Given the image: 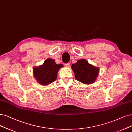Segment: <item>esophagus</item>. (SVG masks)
Wrapping results in <instances>:
<instances>
[{"label":"esophagus","mask_w":132,"mask_h":132,"mask_svg":"<svg viewBox=\"0 0 132 132\" xmlns=\"http://www.w3.org/2000/svg\"><path fill=\"white\" fill-rule=\"evenodd\" d=\"M65 67H70V63H66V64H65Z\"/></svg>","instance_id":"1"}]
</instances>
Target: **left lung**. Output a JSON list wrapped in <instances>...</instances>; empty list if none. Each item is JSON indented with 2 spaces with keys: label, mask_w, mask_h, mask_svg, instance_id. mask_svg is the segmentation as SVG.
Returning a JSON list of instances; mask_svg holds the SVG:
<instances>
[{
  "label": "left lung",
  "mask_w": 132,
  "mask_h": 132,
  "mask_svg": "<svg viewBox=\"0 0 132 132\" xmlns=\"http://www.w3.org/2000/svg\"><path fill=\"white\" fill-rule=\"evenodd\" d=\"M71 69L76 80L86 84L95 81L99 72L98 68L90 64L85 59L79 60L75 64H72Z\"/></svg>",
  "instance_id": "obj_1"
}]
</instances>
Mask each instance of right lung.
Instances as JSON below:
<instances>
[{
  "mask_svg": "<svg viewBox=\"0 0 132 132\" xmlns=\"http://www.w3.org/2000/svg\"><path fill=\"white\" fill-rule=\"evenodd\" d=\"M63 67L62 64H57L54 60L48 59L42 65L34 68V75L41 85H49L56 81L58 71Z\"/></svg>",
  "mask_w": 132,
  "mask_h": 132,
  "instance_id": "add662e5",
  "label": "right lung"
}]
</instances>
